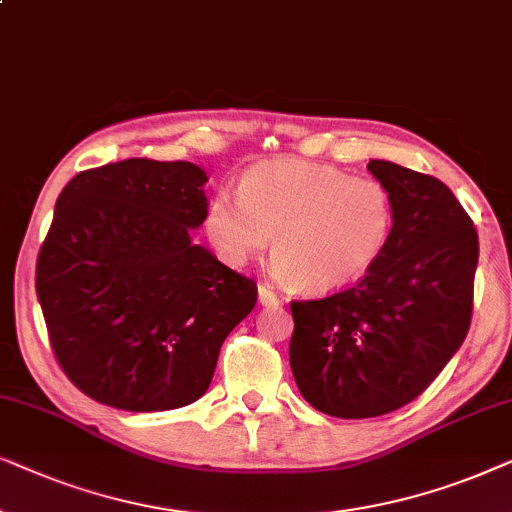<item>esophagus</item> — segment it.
I'll use <instances>...</instances> for the list:
<instances>
[{
	"label": "esophagus",
	"mask_w": 512,
	"mask_h": 512,
	"mask_svg": "<svg viewBox=\"0 0 512 512\" xmlns=\"http://www.w3.org/2000/svg\"><path fill=\"white\" fill-rule=\"evenodd\" d=\"M260 302L264 306H278V304H281V297L276 295L274 288H271L269 283H262L260 285Z\"/></svg>",
	"instance_id": "obj_1"
}]
</instances>
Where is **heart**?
<instances>
[{"label":"heart","mask_w":512,"mask_h":512,"mask_svg":"<svg viewBox=\"0 0 512 512\" xmlns=\"http://www.w3.org/2000/svg\"><path fill=\"white\" fill-rule=\"evenodd\" d=\"M241 196L217 189L206 231L224 260L243 264L274 238V262L292 288L327 295L358 283L384 255L393 201L372 177L311 161H276L243 175Z\"/></svg>","instance_id":"1"}]
</instances>
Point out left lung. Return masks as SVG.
Segmentation results:
<instances>
[{
	"mask_svg": "<svg viewBox=\"0 0 512 512\" xmlns=\"http://www.w3.org/2000/svg\"><path fill=\"white\" fill-rule=\"evenodd\" d=\"M393 201L384 255L351 288L290 302V367L318 412L370 419L412 403L468 335L478 231L445 182L370 161Z\"/></svg>",
	"mask_w": 512,
	"mask_h": 512,
	"instance_id": "8db88e82",
	"label": "left lung"
}]
</instances>
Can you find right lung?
I'll return each mask as SVG.
<instances>
[{"label": "right lung", "instance_id": "right-lung-1", "mask_svg": "<svg viewBox=\"0 0 512 512\" xmlns=\"http://www.w3.org/2000/svg\"><path fill=\"white\" fill-rule=\"evenodd\" d=\"M206 173L126 159L67 182L37 257V297L67 379L126 412L185 407L208 391L222 342L257 283L196 245Z\"/></svg>", "mask_w": 512, "mask_h": 512}]
</instances>
